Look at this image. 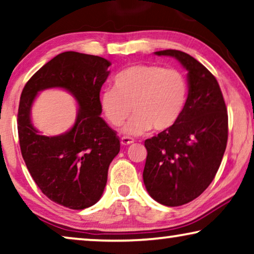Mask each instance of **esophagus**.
<instances>
[{"instance_id": "1", "label": "esophagus", "mask_w": 254, "mask_h": 254, "mask_svg": "<svg viewBox=\"0 0 254 254\" xmlns=\"http://www.w3.org/2000/svg\"><path fill=\"white\" fill-rule=\"evenodd\" d=\"M131 143H133V139L132 138L122 137V139H121V145L122 146H127V145H131Z\"/></svg>"}]
</instances>
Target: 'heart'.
<instances>
[{"label": "heart", "mask_w": 254, "mask_h": 254, "mask_svg": "<svg viewBox=\"0 0 254 254\" xmlns=\"http://www.w3.org/2000/svg\"><path fill=\"white\" fill-rule=\"evenodd\" d=\"M188 83L184 74L157 65H133L114 77V88L100 94V106L113 126L119 127L130 114L134 115L123 127V133L139 135L150 130L163 132L175 127L186 108Z\"/></svg>", "instance_id": "obj_1"}]
</instances>
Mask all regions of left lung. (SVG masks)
Wrapping results in <instances>:
<instances>
[{"mask_svg":"<svg viewBox=\"0 0 254 254\" xmlns=\"http://www.w3.org/2000/svg\"><path fill=\"white\" fill-rule=\"evenodd\" d=\"M154 54L176 58L187 70L188 99L175 127L145 141L143 184L156 202L179 206L214 179L228 139V114L217 79L202 64L179 50Z\"/></svg>","mask_w":254,"mask_h":254,"instance_id":"obj_1","label":"left lung"}]
</instances>
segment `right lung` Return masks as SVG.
I'll return each mask as SVG.
<instances>
[{"mask_svg":"<svg viewBox=\"0 0 254 254\" xmlns=\"http://www.w3.org/2000/svg\"><path fill=\"white\" fill-rule=\"evenodd\" d=\"M111 65L98 56L63 52L41 67L21 92L18 134L26 166L48 198L73 210L100 199L109 164L120 151L115 131L100 117V90ZM48 88L67 90L79 106L73 127L58 136L42 135L31 122L36 96Z\"/></svg>","mask_w":254,"mask_h":254,"instance_id":"add662e5","label":"right lung"}]
</instances>
